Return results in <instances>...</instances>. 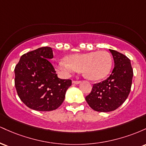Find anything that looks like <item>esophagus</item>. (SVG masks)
I'll return each mask as SVG.
<instances>
[{
  "mask_svg": "<svg viewBox=\"0 0 146 146\" xmlns=\"http://www.w3.org/2000/svg\"><path fill=\"white\" fill-rule=\"evenodd\" d=\"M80 82H81V81H78V80H76V81L73 80V84H80Z\"/></svg>",
  "mask_w": 146,
  "mask_h": 146,
  "instance_id": "esophagus-1",
  "label": "esophagus"
}]
</instances>
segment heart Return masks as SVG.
I'll list each match as a JSON object with an SVG mask.
<instances>
[{
    "mask_svg": "<svg viewBox=\"0 0 146 146\" xmlns=\"http://www.w3.org/2000/svg\"><path fill=\"white\" fill-rule=\"evenodd\" d=\"M66 60L57 64V68L62 75L68 77L82 69L84 76L91 80L105 78L110 73L113 64L111 56L105 51L74 53L66 56Z\"/></svg>",
    "mask_w": 146,
    "mask_h": 146,
    "instance_id": "1",
    "label": "heart"
}]
</instances>
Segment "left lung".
<instances>
[{
  "label": "left lung",
  "mask_w": 146,
  "mask_h": 146,
  "mask_svg": "<svg viewBox=\"0 0 146 146\" xmlns=\"http://www.w3.org/2000/svg\"><path fill=\"white\" fill-rule=\"evenodd\" d=\"M112 53L115 66L106 80L94 84L86 101L92 109L98 112L116 110L125 101L130 92L133 70L128 57L115 50Z\"/></svg>",
  "instance_id": "1"
}]
</instances>
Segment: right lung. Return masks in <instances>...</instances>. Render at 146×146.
<instances>
[{
  "label": "right lung",
  "mask_w": 146,
  "mask_h": 146,
  "mask_svg": "<svg viewBox=\"0 0 146 146\" xmlns=\"http://www.w3.org/2000/svg\"><path fill=\"white\" fill-rule=\"evenodd\" d=\"M53 58L51 47L44 46L25 53L16 65L15 87L20 99L38 111L56 110L64 100L71 80L60 79L48 60Z\"/></svg>",
  "instance_id": "obj_1"
}]
</instances>
